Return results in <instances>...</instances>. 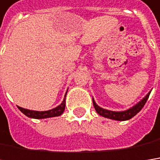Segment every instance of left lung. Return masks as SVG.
<instances>
[{
	"mask_svg": "<svg viewBox=\"0 0 160 160\" xmlns=\"http://www.w3.org/2000/svg\"><path fill=\"white\" fill-rule=\"evenodd\" d=\"M150 92H151V90L146 95L143 99H141V100H139L134 106H132L131 108H128L126 110H122V111H113V110H108V109H106V108H101L95 102V100H94L93 98H92V101H93V106H94V108L96 109L97 113L99 114L100 116L109 118V119H114V120H118V121H124V120L130 119L131 118L134 117L135 115H137L141 110V108L144 107L145 103L147 102L148 99Z\"/></svg>",
	"mask_w": 160,
	"mask_h": 160,
	"instance_id": "1",
	"label": "left lung"
}]
</instances>
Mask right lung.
I'll return each instance as SVG.
<instances>
[{
	"instance_id": "obj_1",
	"label": "right lung",
	"mask_w": 160,
	"mask_h": 160,
	"mask_svg": "<svg viewBox=\"0 0 160 160\" xmlns=\"http://www.w3.org/2000/svg\"><path fill=\"white\" fill-rule=\"evenodd\" d=\"M68 91V89H67ZM67 91L65 93V96H64V99L62 100L61 104L59 106H57L56 108H52V109H49V110H45V111H38V110H31V109H27V108H22V107H19V109L23 113L25 116L29 118H37V119H40V118H52V117H58V116H61V114L64 112V109H65V105H66V95H67Z\"/></svg>"
}]
</instances>
